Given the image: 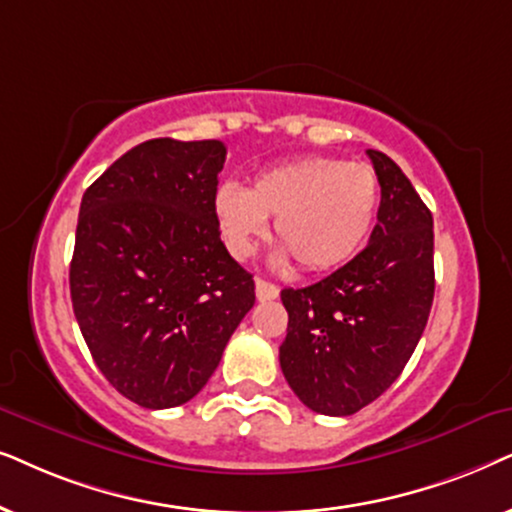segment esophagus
<instances>
[{
  "label": "esophagus",
  "mask_w": 512,
  "mask_h": 512,
  "mask_svg": "<svg viewBox=\"0 0 512 512\" xmlns=\"http://www.w3.org/2000/svg\"><path fill=\"white\" fill-rule=\"evenodd\" d=\"M255 292H257V299H260V302H269V299L278 297L276 285L264 281V278H255Z\"/></svg>",
  "instance_id": "1"
}]
</instances>
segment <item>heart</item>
Masks as SVG:
<instances>
[{"label":"heart","instance_id":"b5f03b06","mask_svg":"<svg viewBox=\"0 0 512 512\" xmlns=\"http://www.w3.org/2000/svg\"><path fill=\"white\" fill-rule=\"evenodd\" d=\"M379 194V177L367 163L304 156L257 173L250 189L222 182L213 194V215L236 260H248L267 234V217H274V231L283 241L274 262L295 257L306 271H325L363 248Z\"/></svg>","mask_w":512,"mask_h":512}]
</instances>
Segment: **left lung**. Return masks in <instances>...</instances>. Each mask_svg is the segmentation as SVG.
<instances>
[{"label":"left lung","instance_id":"1","mask_svg":"<svg viewBox=\"0 0 512 512\" xmlns=\"http://www.w3.org/2000/svg\"><path fill=\"white\" fill-rule=\"evenodd\" d=\"M381 203L370 243L323 281L281 292L278 358L309 410L349 417L377 400L417 349L435 292L433 215L384 152L367 149Z\"/></svg>","mask_w":512,"mask_h":512}]
</instances>
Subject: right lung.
Here are the masks:
<instances>
[{
	"label": "right lung",
	"instance_id": "1",
	"mask_svg": "<svg viewBox=\"0 0 512 512\" xmlns=\"http://www.w3.org/2000/svg\"><path fill=\"white\" fill-rule=\"evenodd\" d=\"M224 159L220 140H147L81 199L74 316L98 370L147 410L192 400L255 304L213 215Z\"/></svg>",
	"mask_w": 512,
	"mask_h": 512
}]
</instances>
